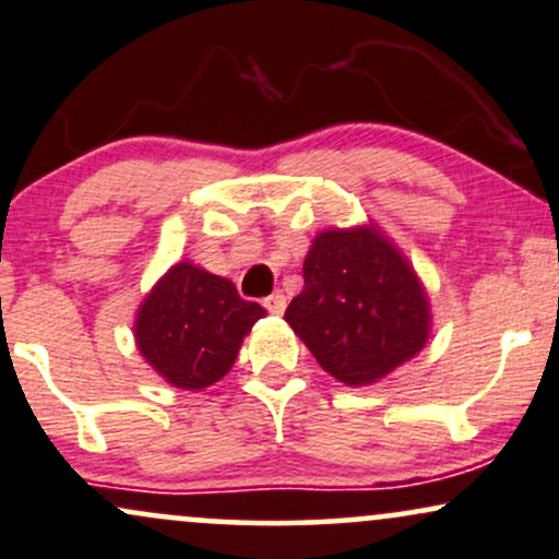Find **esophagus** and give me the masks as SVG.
I'll use <instances>...</instances> for the list:
<instances>
[{"instance_id":"esophagus-1","label":"esophagus","mask_w":559,"mask_h":559,"mask_svg":"<svg viewBox=\"0 0 559 559\" xmlns=\"http://www.w3.org/2000/svg\"><path fill=\"white\" fill-rule=\"evenodd\" d=\"M264 306H266L269 313H274V317H282V313H285V308H287V298L282 293H272L269 298H264Z\"/></svg>"}]
</instances>
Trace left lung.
Listing matches in <instances>:
<instances>
[{
	"label": "left lung",
	"instance_id": "obj_1",
	"mask_svg": "<svg viewBox=\"0 0 559 559\" xmlns=\"http://www.w3.org/2000/svg\"><path fill=\"white\" fill-rule=\"evenodd\" d=\"M304 280L285 319L337 382H379L429 340L431 308L421 280L373 225L319 233Z\"/></svg>",
	"mask_w": 559,
	"mask_h": 559
}]
</instances>
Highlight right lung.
I'll return each instance as SVG.
<instances>
[{"instance_id": "add662e5", "label": "right lung", "mask_w": 559, "mask_h": 559, "mask_svg": "<svg viewBox=\"0 0 559 559\" xmlns=\"http://www.w3.org/2000/svg\"><path fill=\"white\" fill-rule=\"evenodd\" d=\"M266 311L225 277L180 261L151 287L135 317L146 364L177 390H206L233 369L242 337Z\"/></svg>"}]
</instances>
